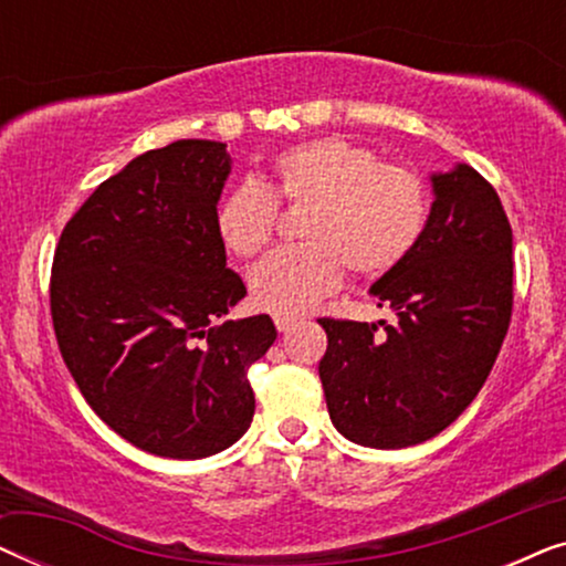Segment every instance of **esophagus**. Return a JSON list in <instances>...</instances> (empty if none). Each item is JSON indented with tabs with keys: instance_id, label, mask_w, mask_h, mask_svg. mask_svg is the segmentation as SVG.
Here are the masks:
<instances>
[{
	"instance_id": "1",
	"label": "esophagus",
	"mask_w": 566,
	"mask_h": 566,
	"mask_svg": "<svg viewBox=\"0 0 566 566\" xmlns=\"http://www.w3.org/2000/svg\"><path fill=\"white\" fill-rule=\"evenodd\" d=\"M275 327L277 332H283V335H289L291 329L298 327V319L296 316H275Z\"/></svg>"
}]
</instances>
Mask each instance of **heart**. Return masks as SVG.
Masks as SVG:
<instances>
[{"instance_id": "obj_1", "label": "heart", "mask_w": 566, "mask_h": 566, "mask_svg": "<svg viewBox=\"0 0 566 566\" xmlns=\"http://www.w3.org/2000/svg\"><path fill=\"white\" fill-rule=\"evenodd\" d=\"M273 185L247 180L216 208L223 247L250 260L273 237L277 203L306 206L304 244L268 254L250 275L258 308L277 316L306 314L343 285L345 268L378 277L401 265L428 223V188L415 169L386 165L366 146L327 136L285 149Z\"/></svg>"}]
</instances>
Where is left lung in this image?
I'll return each mask as SVG.
<instances>
[{
	"instance_id": "left-lung-1",
	"label": "left lung",
	"mask_w": 566,
	"mask_h": 566,
	"mask_svg": "<svg viewBox=\"0 0 566 566\" xmlns=\"http://www.w3.org/2000/svg\"><path fill=\"white\" fill-rule=\"evenodd\" d=\"M432 206L409 258L370 285L397 322L319 319L329 420L368 448L446 430L482 389L513 312V229L474 167L432 172Z\"/></svg>"
}]
</instances>
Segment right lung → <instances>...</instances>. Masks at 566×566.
<instances>
[{"label":"right lung","instance_id":"right-lung-1","mask_svg":"<svg viewBox=\"0 0 566 566\" xmlns=\"http://www.w3.org/2000/svg\"><path fill=\"white\" fill-rule=\"evenodd\" d=\"M227 144L180 142L130 159L61 231L51 316L69 374L99 420L142 451L206 459L250 428L247 368L277 329L223 319L247 296L216 231Z\"/></svg>","mask_w":566,"mask_h":566}]
</instances>
